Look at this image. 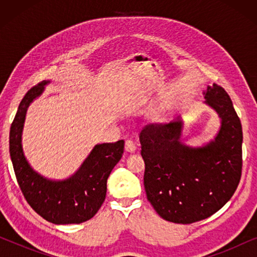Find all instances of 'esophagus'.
<instances>
[{"instance_id":"34e87169","label":"esophagus","mask_w":257,"mask_h":257,"mask_svg":"<svg viewBox=\"0 0 257 257\" xmlns=\"http://www.w3.org/2000/svg\"><path fill=\"white\" fill-rule=\"evenodd\" d=\"M136 149H137V146H136V144L133 143V140H131V139L126 140V142H125V151H126V152L133 153L136 151Z\"/></svg>"}]
</instances>
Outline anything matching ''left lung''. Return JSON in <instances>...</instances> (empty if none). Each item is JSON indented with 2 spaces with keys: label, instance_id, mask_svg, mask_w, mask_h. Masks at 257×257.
Instances as JSON below:
<instances>
[{
  "label": "left lung",
  "instance_id": "left-lung-1",
  "mask_svg": "<svg viewBox=\"0 0 257 257\" xmlns=\"http://www.w3.org/2000/svg\"><path fill=\"white\" fill-rule=\"evenodd\" d=\"M205 104L216 112L220 128L210 142L189 146L181 142V117L140 132L145 161L144 186L156 212L174 223L207 219L236 191L242 170V126L229 96L213 84L203 91Z\"/></svg>",
  "mask_w": 257,
  "mask_h": 257
}]
</instances>
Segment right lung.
Masks as SVG:
<instances>
[{
    "mask_svg": "<svg viewBox=\"0 0 257 257\" xmlns=\"http://www.w3.org/2000/svg\"><path fill=\"white\" fill-rule=\"evenodd\" d=\"M51 80H43L21 101L9 135V152L17 182L35 212L55 224L82 223L96 215L106 196V182L124 153V140L97 144L71 177L45 178L31 167L24 156L22 133L29 105Z\"/></svg>",
    "mask_w": 257,
    "mask_h": 257,
    "instance_id": "obj_1",
    "label": "right lung"
}]
</instances>
